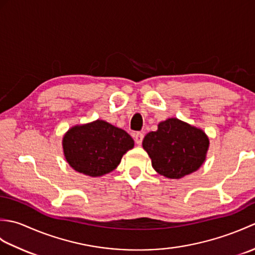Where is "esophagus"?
Segmentation results:
<instances>
[{"label":"esophagus","mask_w":255,"mask_h":255,"mask_svg":"<svg viewBox=\"0 0 255 255\" xmlns=\"http://www.w3.org/2000/svg\"><path fill=\"white\" fill-rule=\"evenodd\" d=\"M143 140V133L142 132H136L134 133V141H136L137 144H141Z\"/></svg>","instance_id":"1"}]
</instances>
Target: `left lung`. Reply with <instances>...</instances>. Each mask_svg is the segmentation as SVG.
<instances>
[{
    "instance_id": "obj_1",
    "label": "left lung",
    "mask_w": 255,
    "mask_h": 255,
    "mask_svg": "<svg viewBox=\"0 0 255 255\" xmlns=\"http://www.w3.org/2000/svg\"><path fill=\"white\" fill-rule=\"evenodd\" d=\"M208 145L203 130L176 118L160 123L158 130L149 132L142 141L153 169L169 178H181L198 170Z\"/></svg>"
}]
</instances>
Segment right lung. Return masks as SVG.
Here are the masks:
<instances>
[{
    "mask_svg": "<svg viewBox=\"0 0 255 255\" xmlns=\"http://www.w3.org/2000/svg\"><path fill=\"white\" fill-rule=\"evenodd\" d=\"M132 148L133 140L126 131L104 121L75 126L63 138V151L69 164L90 176L112 172Z\"/></svg>",
    "mask_w": 255,
    "mask_h": 255,
    "instance_id": "obj_1",
    "label": "right lung"
}]
</instances>
